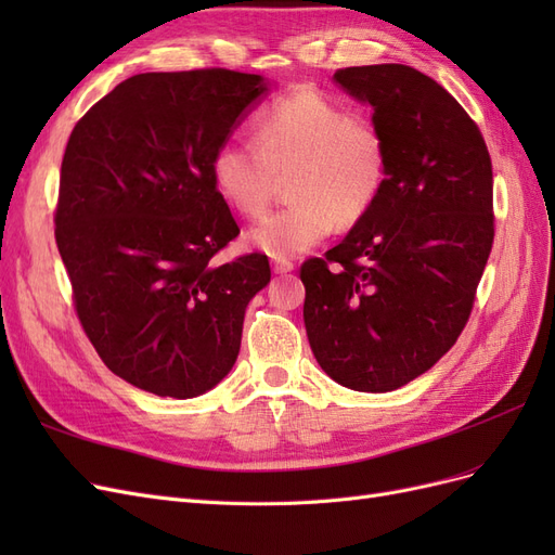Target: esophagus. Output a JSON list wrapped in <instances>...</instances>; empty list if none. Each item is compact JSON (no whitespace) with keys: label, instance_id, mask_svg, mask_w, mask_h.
<instances>
[{"label":"esophagus","instance_id":"1","mask_svg":"<svg viewBox=\"0 0 555 555\" xmlns=\"http://www.w3.org/2000/svg\"><path fill=\"white\" fill-rule=\"evenodd\" d=\"M294 271V263L287 259H275L273 261V273L282 275V273H292Z\"/></svg>","mask_w":555,"mask_h":555}]
</instances>
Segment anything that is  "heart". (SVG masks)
<instances>
[{
    "label": "heart",
    "mask_w": 555,
    "mask_h": 555,
    "mask_svg": "<svg viewBox=\"0 0 555 555\" xmlns=\"http://www.w3.org/2000/svg\"><path fill=\"white\" fill-rule=\"evenodd\" d=\"M292 206L245 233L249 247L294 259L328 238L335 222L357 224L389 176V147L367 117L317 90H296L251 120V143L224 141L210 157L215 192L243 217H257L287 176Z\"/></svg>",
    "instance_id": "1"
}]
</instances>
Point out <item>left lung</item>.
Returning <instances> with one entry per match:
<instances>
[{
	"label": "left lung",
	"instance_id": "left-lung-1",
	"mask_svg": "<svg viewBox=\"0 0 555 555\" xmlns=\"http://www.w3.org/2000/svg\"><path fill=\"white\" fill-rule=\"evenodd\" d=\"M333 78L373 106L389 176L345 241L300 266L304 319L331 379L386 393L430 371L473 312L495 236L491 155L456 99L412 66Z\"/></svg>",
	"mask_w": 555,
	"mask_h": 555
}]
</instances>
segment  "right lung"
<instances>
[{
    "label": "right lung",
    "instance_id": "add662e5",
    "mask_svg": "<svg viewBox=\"0 0 555 555\" xmlns=\"http://www.w3.org/2000/svg\"><path fill=\"white\" fill-rule=\"evenodd\" d=\"M268 92L257 74L194 69L122 80L64 150L55 241L74 306L108 371L143 391L194 398L238 359L245 308L268 257L217 263L241 229L210 157Z\"/></svg>",
    "mask_w": 555,
    "mask_h": 555
}]
</instances>
